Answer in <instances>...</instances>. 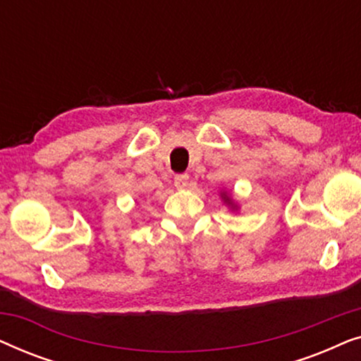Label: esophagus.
I'll return each instance as SVG.
<instances>
[{
	"label": "esophagus",
	"mask_w": 361,
	"mask_h": 361,
	"mask_svg": "<svg viewBox=\"0 0 361 361\" xmlns=\"http://www.w3.org/2000/svg\"><path fill=\"white\" fill-rule=\"evenodd\" d=\"M174 185H176V189H179V190L187 189V185H189V176H187V174H177L174 177Z\"/></svg>",
	"instance_id": "esophagus-1"
}]
</instances>
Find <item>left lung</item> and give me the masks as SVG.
Segmentation results:
<instances>
[{
	"instance_id": "left-lung-1",
	"label": "left lung",
	"mask_w": 361,
	"mask_h": 361,
	"mask_svg": "<svg viewBox=\"0 0 361 361\" xmlns=\"http://www.w3.org/2000/svg\"><path fill=\"white\" fill-rule=\"evenodd\" d=\"M220 197H221V200H224V204H225L226 207H228V209H230L231 212H238L240 207H238V204H236V202L233 200V197H231V195L228 194V192L221 190V192H220Z\"/></svg>"
}]
</instances>
